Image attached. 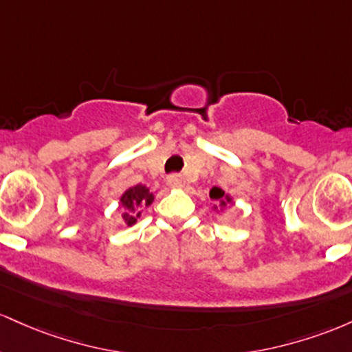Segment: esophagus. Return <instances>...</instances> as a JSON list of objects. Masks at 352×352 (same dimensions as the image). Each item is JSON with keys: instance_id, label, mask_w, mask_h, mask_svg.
Returning a JSON list of instances; mask_svg holds the SVG:
<instances>
[{"instance_id": "esophagus-1", "label": "esophagus", "mask_w": 352, "mask_h": 352, "mask_svg": "<svg viewBox=\"0 0 352 352\" xmlns=\"http://www.w3.org/2000/svg\"><path fill=\"white\" fill-rule=\"evenodd\" d=\"M168 184L173 188H183L184 186V177L181 175H171L168 176Z\"/></svg>"}]
</instances>
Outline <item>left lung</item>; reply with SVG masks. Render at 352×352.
<instances>
[{
	"label": "left lung",
	"instance_id": "obj_1",
	"mask_svg": "<svg viewBox=\"0 0 352 352\" xmlns=\"http://www.w3.org/2000/svg\"><path fill=\"white\" fill-rule=\"evenodd\" d=\"M209 196H211V199L218 201L219 206H226L228 203H231V197H229L228 195H224V191L221 188H212L211 191H209ZM216 209V206H214Z\"/></svg>",
	"mask_w": 352,
	"mask_h": 352
}]
</instances>
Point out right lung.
Listing matches in <instances>:
<instances>
[{
    "label": "right lung",
    "mask_w": 352,
    "mask_h": 352,
    "mask_svg": "<svg viewBox=\"0 0 352 352\" xmlns=\"http://www.w3.org/2000/svg\"><path fill=\"white\" fill-rule=\"evenodd\" d=\"M153 199H155V195L148 188L143 186V184H136V186L126 189L123 196L120 197L121 206L124 208V212L121 214L124 223L128 226H133L141 216V209L149 206L153 203Z\"/></svg>",
    "instance_id": "add662e5"
}]
</instances>
